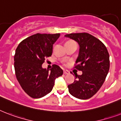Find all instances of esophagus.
Listing matches in <instances>:
<instances>
[{"label":"esophagus","instance_id":"obj_1","mask_svg":"<svg viewBox=\"0 0 121 121\" xmlns=\"http://www.w3.org/2000/svg\"><path fill=\"white\" fill-rule=\"evenodd\" d=\"M69 71H64V74H69Z\"/></svg>","mask_w":121,"mask_h":121}]
</instances>
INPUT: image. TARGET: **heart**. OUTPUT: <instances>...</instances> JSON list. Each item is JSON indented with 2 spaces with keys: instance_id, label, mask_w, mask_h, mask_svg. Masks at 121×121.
Segmentation results:
<instances>
[{
  "instance_id": "obj_1",
  "label": "heart",
  "mask_w": 121,
  "mask_h": 121,
  "mask_svg": "<svg viewBox=\"0 0 121 121\" xmlns=\"http://www.w3.org/2000/svg\"><path fill=\"white\" fill-rule=\"evenodd\" d=\"M73 42V41H71V40H69V41H67V42H65V43H69V42Z\"/></svg>"
}]
</instances>
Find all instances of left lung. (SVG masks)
I'll return each instance as SVG.
<instances>
[{"instance_id":"1","label":"left lung","mask_w":121,"mask_h":121,"mask_svg":"<svg viewBox=\"0 0 121 121\" xmlns=\"http://www.w3.org/2000/svg\"><path fill=\"white\" fill-rule=\"evenodd\" d=\"M65 36L79 45V55L74 68L83 73L81 75L75 74L74 81L67 86L69 92L77 99H88L100 90L108 74V50L100 40L88 33H71Z\"/></svg>"}]
</instances>
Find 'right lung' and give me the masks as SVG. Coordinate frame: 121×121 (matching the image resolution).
<instances>
[{"instance_id":"1","label":"right lung","mask_w":121,"mask_h":121,"mask_svg":"<svg viewBox=\"0 0 121 121\" xmlns=\"http://www.w3.org/2000/svg\"><path fill=\"white\" fill-rule=\"evenodd\" d=\"M59 36L60 33H36L22 40L16 50V76L22 90L31 98H42L50 93L56 78L63 74L56 64L50 71L42 67L46 58L52 56L53 44Z\"/></svg>"}]
</instances>
